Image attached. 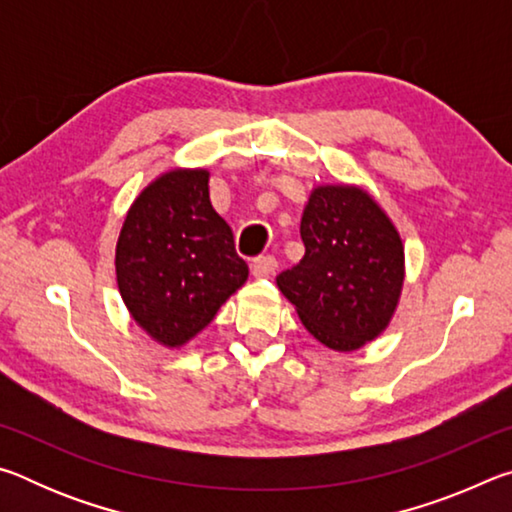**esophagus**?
I'll return each mask as SVG.
<instances>
[{"mask_svg":"<svg viewBox=\"0 0 512 512\" xmlns=\"http://www.w3.org/2000/svg\"><path fill=\"white\" fill-rule=\"evenodd\" d=\"M275 268H277V262H275V257H271V255L257 257L255 262L250 264V271H253L255 277H268V275H273Z\"/></svg>","mask_w":512,"mask_h":512,"instance_id":"esophagus-1","label":"esophagus"}]
</instances>
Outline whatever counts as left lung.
Segmentation results:
<instances>
[{"label":"left lung","instance_id":"obj_1","mask_svg":"<svg viewBox=\"0 0 512 512\" xmlns=\"http://www.w3.org/2000/svg\"><path fill=\"white\" fill-rule=\"evenodd\" d=\"M305 257L277 275L307 332L354 352L386 332L404 289V241L366 187L316 185L300 221Z\"/></svg>","mask_w":512,"mask_h":512}]
</instances>
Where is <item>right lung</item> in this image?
Wrapping results in <instances>:
<instances>
[{"label":"right lung","mask_w":512,"mask_h":512,"mask_svg":"<svg viewBox=\"0 0 512 512\" xmlns=\"http://www.w3.org/2000/svg\"><path fill=\"white\" fill-rule=\"evenodd\" d=\"M121 300L137 327L178 350L248 280L235 237L210 201V171L176 167L146 185L115 248Z\"/></svg>","instance_id":"right-lung-1"}]
</instances>
